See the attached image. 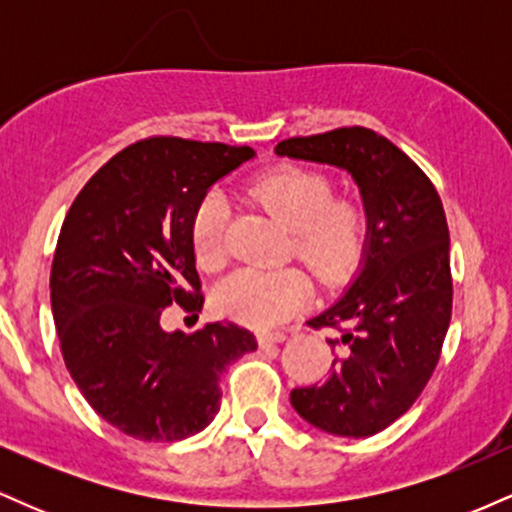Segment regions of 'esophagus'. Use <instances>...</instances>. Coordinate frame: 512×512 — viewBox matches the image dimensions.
Segmentation results:
<instances>
[{"label":"esophagus","mask_w":512,"mask_h":512,"mask_svg":"<svg viewBox=\"0 0 512 512\" xmlns=\"http://www.w3.org/2000/svg\"><path fill=\"white\" fill-rule=\"evenodd\" d=\"M257 342H260V346L281 344V342H286V334L284 332H260L257 334Z\"/></svg>","instance_id":"esophagus-1"}]
</instances>
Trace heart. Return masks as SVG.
<instances>
[{"label": "heart", "mask_w": 512, "mask_h": 512, "mask_svg": "<svg viewBox=\"0 0 512 512\" xmlns=\"http://www.w3.org/2000/svg\"><path fill=\"white\" fill-rule=\"evenodd\" d=\"M334 180L317 168L279 166L250 187V197L291 231V252L322 284H342L354 274L366 250V211L354 199L334 197ZM228 207L219 192H209L192 211L190 238L199 267L226 262ZM310 276L301 267H245L214 291L216 310L250 327H272L289 320L308 303Z\"/></svg>", "instance_id": "obj_1"}]
</instances>
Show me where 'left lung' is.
Segmentation results:
<instances>
[{
  "instance_id": "obj_1",
  "label": "left lung",
  "mask_w": 512,
  "mask_h": 512,
  "mask_svg": "<svg viewBox=\"0 0 512 512\" xmlns=\"http://www.w3.org/2000/svg\"><path fill=\"white\" fill-rule=\"evenodd\" d=\"M276 154L344 168L361 187L368 238L349 291L308 322L332 327L330 378L296 387L291 404L325 433L383 431L424 392L452 315L450 233L428 175L390 139L339 127L276 144Z\"/></svg>"
}]
</instances>
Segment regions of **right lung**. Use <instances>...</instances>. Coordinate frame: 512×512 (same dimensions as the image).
<instances>
[{
	"mask_svg": "<svg viewBox=\"0 0 512 512\" xmlns=\"http://www.w3.org/2000/svg\"><path fill=\"white\" fill-rule=\"evenodd\" d=\"M255 156L250 146L149 137L129 144L69 207L50 301L69 375L110 426L154 443L185 440L219 411L221 373L255 334L214 322L163 330V310H202L190 221L209 187Z\"/></svg>",
	"mask_w": 512,
	"mask_h": 512,
	"instance_id": "1",
	"label": "right lung"
}]
</instances>
